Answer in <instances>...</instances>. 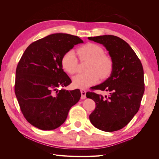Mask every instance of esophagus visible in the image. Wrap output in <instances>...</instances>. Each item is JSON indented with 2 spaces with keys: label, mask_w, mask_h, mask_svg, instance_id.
Wrapping results in <instances>:
<instances>
[{
  "label": "esophagus",
  "mask_w": 159,
  "mask_h": 159,
  "mask_svg": "<svg viewBox=\"0 0 159 159\" xmlns=\"http://www.w3.org/2000/svg\"><path fill=\"white\" fill-rule=\"evenodd\" d=\"M80 91H81V98L82 99H85L86 98V91L84 89H81Z\"/></svg>",
  "instance_id": "34e87169"
}]
</instances>
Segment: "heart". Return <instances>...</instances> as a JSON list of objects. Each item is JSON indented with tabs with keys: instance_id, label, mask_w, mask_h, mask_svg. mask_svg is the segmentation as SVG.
Returning <instances> with one entry per match:
<instances>
[{
	"instance_id": "b5f03b06",
	"label": "heart",
	"mask_w": 159,
	"mask_h": 159,
	"mask_svg": "<svg viewBox=\"0 0 159 159\" xmlns=\"http://www.w3.org/2000/svg\"><path fill=\"white\" fill-rule=\"evenodd\" d=\"M103 48L95 43L89 42L77 49V54L81 60H89L85 73L75 75L72 79L74 87L86 88L98 82L99 76L105 78L113 70V60L109 56L103 54ZM62 68L69 74H75L78 61L74 50L67 51L61 60Z\"/></svg>"
}]
</instances>
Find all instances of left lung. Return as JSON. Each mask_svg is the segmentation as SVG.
I'll return each instance as SVG.
<instances>
[{"instance_id":"8db88e82","label":"left lung","mask_w":159,"mask_h":159,"mask_svg":"<svg viewBox=\"0 0 159 159\" xmlns=\"http://www.w3.org/2000/svg\"><path fill=\"white\" fill-rule=\"evenodd\" d=\"M88 39L106 48L113 64L109 78L86 93L96 105L89 120L99 130L116 131L125 127L140 107L145 91L143 66L131 47L121 38L104 35ZM98 89L108 91L110 95L103 97L93 91Z\"/></svg>"}]
</instances>
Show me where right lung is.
I'll return each mask as SVG.
<instances>
[{
	"label": "right lung",
	"mask_w": 159,
	"mask_h": 159,
	"mask_svg": "<svg viewBox=\"0 0 159 159\" xmlns=\"http://www.w3.org/2000/svg\"><path fill=\"white\" fill-rule=\"evenodd\" d=\"M80 43L78 36L53 34L32 42L19 61L14 92L24 117L35 127L45 131L63 124L70 108L79 102L80 90H57L71 83L62 69L65 53Z\"/></svg>",
	"instance_id": "right-lung-1"
}]
</instances>
